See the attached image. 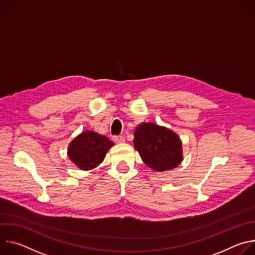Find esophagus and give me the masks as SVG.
<instances>
[{"label": "esophagus", "mask_w": 255, "mask_h": 255, "mask_svg": "<svg viewBox=\"0 0 255 255\" xmlns=\"http://www.w3.org/2000/svg\"><path fill=\"white\" fill-rule=\"evenodd\" d=\"M113 140L116 143H124L125 142V136L124 135H113Z\"/></svg>", "instance_id": "1"}]
</instances>
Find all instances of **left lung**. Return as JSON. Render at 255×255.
<instances>
[{"label":"left lung","mask_w":255,"mask_h":255,"mask_svg":"<svg viewBox=\"0 0 255 255\" xmlns=\"http://www.w3.org/2000/svg\"><path fill=\"white\" fill-rule=\"evenodd\" d=\"M133 146L153 170L166 171L182 160L181 142L176 133L152 123L139 125L134 130Z\"/></svg>","instance_id":"8db88e82"}]
</instances>
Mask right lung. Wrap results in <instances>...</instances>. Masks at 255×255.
Wrapping results in <instances>:
<instances>
[{"label": "right lung", "mask_w": 255, "mask_h": 255, "mask_svg": "<svg viewBox=\"0 0 255 255\" xmlns=\"http://www.w3.org/2000/svg\"><path fill=\"white\" fill-rule=\"evenodd\" d=\"M113 143L105 135L87 130L79 134L69 145V158L84 170L100 164Z\"/></svg>", "instance_id": "right-lung-1"}]
</instances>
